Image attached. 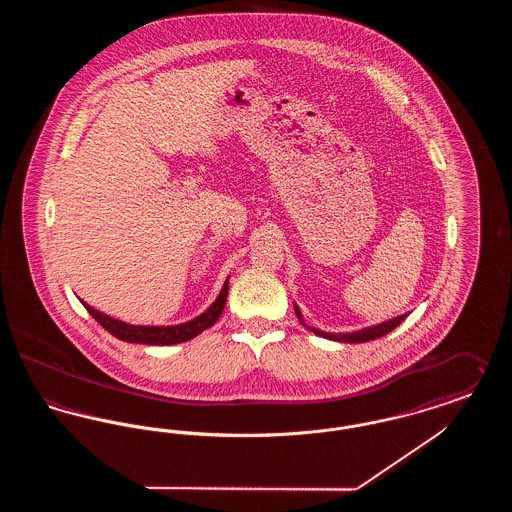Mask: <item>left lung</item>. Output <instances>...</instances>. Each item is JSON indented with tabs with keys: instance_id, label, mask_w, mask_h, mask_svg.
<instances>
[{
	"instance_id": "left-lung-1",
	"label": "left lung",
	"mask_w": 512,
	"mask_h": 512,
	"mask_svg": "<svg viewBox=\"0 0 512 512\" xmlns=\"http://www.w3.org/2000/svg\"><path fill=\"white\" fill-rule=\"evenodd\" d=\"M293 309H295V315L299 318V322L307 328V330H311L313 334H317L320 338H326V340L332 341H345V343H363V341L370 340H378V338H382V336H386V334H390L393 328H397L405 318L409 317V313H405V315H399V317L390 318V320H386V322H380V324H374V326H366V328H361V330H355V332H345V334H330V332H324V330H318V328H313V326H307V322L303 320V315H301V311H299V307L297 305H293Z\"/></svg>"
}]
</instances>
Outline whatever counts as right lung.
I'll return each mask as SVG.
<instances>
[{
	"label": "right lung",
	"mask_w": 512,
	"mask_h": 512,
	"mask_svg": "<svg viewBox=\"0 0 512 512\" xmlns=\"http://www.w3.org/2000/svg\"><path fill=\"white\" fill-rule=\"evenodd\" d=\"M228 280L224 282L219 297L213 301V305L203 311L199 317L192 318L188 322L182 324H172V326H140V324H128L122 322L119 318L109 317L105 313H101L98 309L90 307L88 303L82 301V305L86 307V311L92 317L98 320L99 324L115 338L128 343H144V345H174V343H182V341L192 340L197 334H201L203 330L211 328L220 315L222 309L226 305V295H228Z\"/></svg>",
	"instance_id": "add662e5"
}]
</instances>
